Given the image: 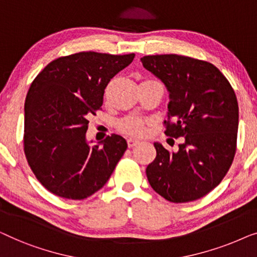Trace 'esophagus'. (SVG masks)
<instances>
[{
    "label": "esophagus",
    "instance_id": "obj_1",
    "mask_svg": "<svg viewBox=\"0 0 257 257\" xmlns=\"http://www.w3.org/2000/svg\"><path fill=\"white\" fill-rule=\"evenodd\" d=\"M127 142H128V147L133 148V147H135V146H137V144H139V140L132 139V137H130V139H128Z\"/></svg>",
    "mask_w": 257,
    "mask_h": 257
}]
</instances>
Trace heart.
I'll return each instance as SVG.
<instances>
[{
    "mask_svg": "<svg viewBox=\"0 0 257 257\" xmlns=\"http://www.w3.org/2000/svg\"><path fill=\"white\" fill-rule=\"evenodd\" d=\"M120 132L133 136H141L146 132V122L137 116H127L118 122Z\"/></svg>",
    "mask_w": 257,
    "mask_h": 257,
    "instance_id": "1",
    "label": "heart"
}]
</instances>
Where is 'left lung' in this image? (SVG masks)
<instances>
[{
    "label": "left lung",
    "mask_w": 257,
    "mask_h": 257,
    "mask_svg": "<svg viewBox=\"0 0 257 257\" xmlns=\"http://www.w3.org/2000/svg\"><path fill=\"white\" fill-rule=\"evenodd\" d=\"M169 91L168 136L183 137L177 153L154 143L147 166L151 187L171 202L200 199L220 184L236 151L238 104L225 75L207 61L178 55L141 58Z\"/></svg>",
    "instance_id": "obj_1"
}]
</instances>
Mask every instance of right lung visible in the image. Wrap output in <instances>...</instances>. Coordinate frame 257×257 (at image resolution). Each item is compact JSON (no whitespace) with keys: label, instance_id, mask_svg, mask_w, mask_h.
<instances>
[{"label":"right lung","instance_id":"right-lung-1","mask_svg":"<svg viewBox=\"0 0 257 257\" xmlns=\"http://www.w3.org/2000/svg\"><path fill=\"white\" fill-rule=\"evenodd\" d=\"M134 57L74 53L51 61L32 81L24 104V154L51 193L73 200L92 196L123 156L128 146L122 136L113 134L91 148L86 132L108 82Z\"/></svg>","mask_w":257,"mask_h":257}]
</instances>
